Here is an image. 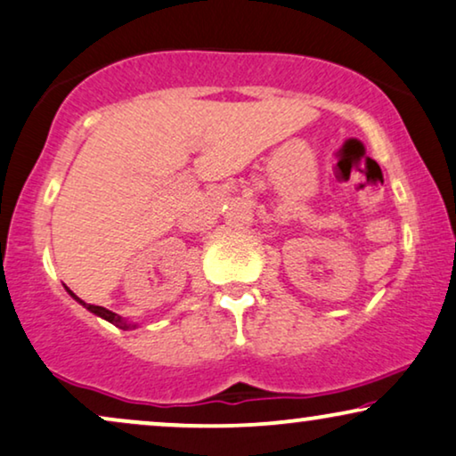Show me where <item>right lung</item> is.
<instances>
[{
  "label": "right lung",
  "mask_w": 456,
  "mask_h": 456,
  "mask_svg": "<svg viewBox=\"0 0 456 456\" xmlns=\"http://www.w3.org/2000/svg\"><path fill=\"white\" fill-rule=\"evenodd\" d=\"M67 293H69L70 297H73L75 301H79V304L84 305L86 310H90L92 314H96V316H100V318H104V321H109L110 324H115V327H119V329H123V330H129V329H135V327H138V324H135V322H129V321H126V318H123V316L115 314V312H110V310H106V307H102V305H92V304H86V301L77 297V295H75L73 291H70L69 287H67Z\"/></svg>",
  "instance_id": "right-lung-1"
}]
</instances>
